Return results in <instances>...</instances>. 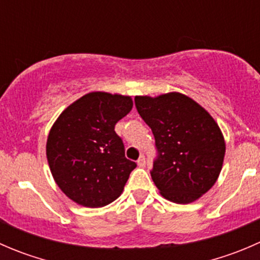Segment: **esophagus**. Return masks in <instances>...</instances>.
Segmentation results:
<instances>
[{
    "label": "esophagus",
    "instance_id": "esophagus-1",
    "mask_svg": "<svg viewBox=\"0 0 260 260\" xmlns=\"http://www.w3.org/2000/svg\"><path fill=\"white\" fill-rule=\"evenodd\" d=\"M137 164H138V166H140V167H145V166H146V158H145V156H141L140 158H138Z\"/></svg>",
    "mask_w": 260,
    "mask_h": 260
}]
</instances>
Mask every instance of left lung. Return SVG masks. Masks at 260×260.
Instances as JSON below:
<instances>
[{"mask_svg":"<svg viewBox=\"0 0 260 260\" xmlns=\"http://www.w3.org/2000/svg\"><path fill=\"white\" fill-rule=\"evenodd\" d=\"M136 108L152 129L158 157L151 172L159 193L176 204L200 199L222 169L225 140L205 108L185 94L137 95Z\"/></svg>","mask_w":260,"mask_h":260,"instance_id":"8db88e82","label":"left lung"}]
</instances>
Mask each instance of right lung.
Here are the masks:
<instances>
[{"label": "right lung", "mask_w": 260, "mask_h": 260, "mask_svg": "<svg viewBox=\"0 0 260 260\" xmlns=\"http://www.w3.org/2000/svg\"><path fill=\"white\" fill-rule=\"evenodd\" d=\"M132 107L129 95L91 91L67 107L52 124L46 141L50 171L78 205L102 208L123 192L137 165L125 158L114 125Z\"/></svg>", "instance_id": "right-lung-1"}]
</instances>
